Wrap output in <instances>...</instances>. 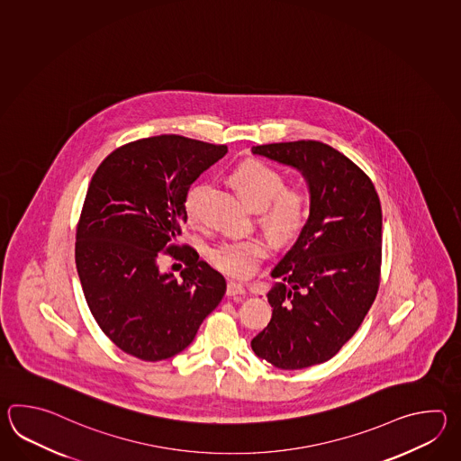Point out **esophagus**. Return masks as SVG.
<instances>
[{
	"instance_id": "1",
	"label": "esophagus",
	"mask_w": 461,
	"mask_h": 461,
	"mask_svg": "<svg viewBox=\"0 0 461 461\" xmlns=\"http://www.w3.org/2000/svg\"><path fill=\"white\" fill-rule=\"evenodd\" d=\"M226 294L227 296H244L245 288L242 285L229 282V284H227Z\"/></svg>"
}]
</instances>
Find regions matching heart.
<instances>
[{"instance_id":"heart-1","label":"heart","mask_w":461,"mask_h":461,"mask_svg":"<svg viewBox=\"0 0 461 461\" xmlns=\"http://www.w3.org/2000/svg\"><path fill=\"white\" fill-rule=\"evenodd\" d=\"M230 181L245 203L258 209L260 224L275 240L288 242L302 234L312 212V199L304 189L286 186V179L280 171L257 159L245 161L235 167L230 173ZM206 189V183H194L187 189L183 209L189 222L199 221ZM267 254L268 247L264 240L252 237L214 245L209 258L222 274L234 278H249L255 274Z\"/></svg>"}]
</instances>
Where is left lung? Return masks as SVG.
<instances>
[{"instance_id": "1", "label": "left lung", "mask_w": 461, "mask_h": 461, "mask_svg": "<svg viewBox=\"0 0 461 461\" xmlns=\"http://www.w3.org/2000/svg\"><path fill=\"white\" fill-rule=\"evenodd\" d=\"M303 173L312 212L298 240L272 270V320L252 339L278 369L331 359L375 300L383 262V211L371 177L338 149L314 140L252 148Z\"/></svg>"}]
</instances>
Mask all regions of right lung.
<instances>
[{"label": "right lung", "instance_id": "add662e5", "mask_svg": "<svg viewBox=\"0 0 461 461\" xmlns=\"http://www.w3.org/2000/svg\"><path fill=\"white\" fill-rule=\"evenodd\" d=\"M226 153V145L159 135L117 148L94 173L76 265L90 313L123 353L148 363L181 353L226 294L224 276L176 242L187 189ZM161 254L185 262L181 281L158 272Z\"/></svg>", "mask_w": 461, "mask_h": 461}]
</instances>
